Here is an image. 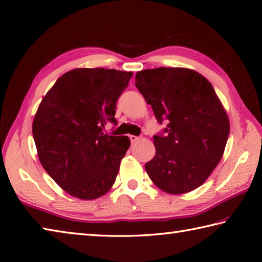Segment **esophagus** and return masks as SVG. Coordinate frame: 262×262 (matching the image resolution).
Returning <instances> with one entry per match:
<instances>
[{"instance_id":"esophagus-1","label":"esophagus","mask_w":262,"mask_h":262,"mask_svg":"<svg viewBox=\"0 0 262 262\" xmlns=\"http://www.w3.org/2000/svg\"><path fill=\"white\" fill-rule=\"evenodd\" d=\"M129 139H130V142L132 143H135V142H137L140 140L139 136H135V135H129Z\"/></svg>"}]
</instances>
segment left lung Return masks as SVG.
<instances>
[{
  "label": "left lung",
  "mask_w": 262,
  "mask_h": 262,
  "mask_svg": "<svg viewBox=\"0 0 262 262\" xmlns=\"http://www.w3.org/2000/svg\"><path fill=\"white\" fill-rule=\"evenodd\" d=\"M135 85L157 121H167L145 164L152 182L173 194L201 187L221 160L230 130L212 84L196 71L158 68L137 72Z\"/></svg>",
  "instance_id": "8db88e82"
}]
</instances>
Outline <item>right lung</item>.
<instances>
[{
	"label": "right lung",
	"instance_id": "1",
	"mask_svg": "<svg viewBox=\"0 0 262 262\" xmlns=\"http://www.w3.org/2000/svg\"><path fill=\"white\" fill-rule=\"evenodd\" d=\"M132 77L125 71L75 69L61 75L42 99L32 128L37 156L71 196L98 198L115 183L130 141L103 128L118 123L117 101Z\"/></svg>",
	"mask_w": 262,
	"mask_h": 262
}]
</instances>
